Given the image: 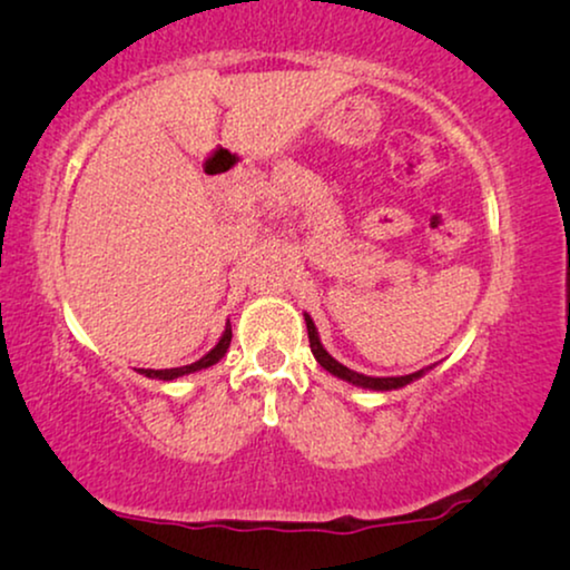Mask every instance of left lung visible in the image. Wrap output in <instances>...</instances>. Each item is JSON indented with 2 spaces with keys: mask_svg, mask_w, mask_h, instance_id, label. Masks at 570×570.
I'll return each mask as SVG.
<instances>
[{
  "mask_svg": "<svg viewBox=\"0 0 570 570\" xmlns=\"http://www.w3.org/2000/svg\"><path fill=\"white\" fill-rule=\"evenodd\" d=\"M306 318V330H308V342H311V353H314L316 363L322 365L324 371H330L332 376H337L342 381H347V384H355V386H363V389H373V392H392V389H402L412 384V381H417L420 376H425V371H431L433 365H428V368H420L415 373H407V376H365V373H357V371H350L347 365H342L340 361H334V357L326 353L322 340H318V332H316V324L314 318L308 314H303Z\"/></svg>",
  "mask_w": 570,
  "mask_h": 570,
  "instance_id": "obj_1",
  "label": "left lung"
}]
</instances>
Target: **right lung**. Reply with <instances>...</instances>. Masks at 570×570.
I'll return each mask as SVG.
<instances>
[{
  "label": "right lung",
  "instance_id": "right-lung-1",
  "mask_svg": "<svg viewBox=\"0 0 570 570\" xmlns=\"http://www.w3.org/2000/svg\"><path fill=\"white\" fill-rule=\"evenodd\" d=\"M230 337H233V332H230V322H228V324H225L223 337L217 340V345H215L213 350H209V353H207L205 357H199L197 363L181 365V368H160V371H155V368H139L137 373H142V376H147V379L174 381V379H178V376H189V373H194V371H205V368H209V365H215L217 361H220V357H223L225 353H228Z\"/></svg>",
  "mask_w": 570,
  "mask_h": 570
}]
</instances>
